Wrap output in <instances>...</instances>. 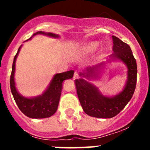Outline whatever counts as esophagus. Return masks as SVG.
<instances>
[{
  "label": "esophagus",
  "instance_id": "esophagus-1",
  "mask_svg": "<svg viewBox=\"0 0 150 150\" xmlns=\"http://www.w3.org/2000/svg\"><path fill=\"white\" fill-rule=\"evenodd\" d=\"M78 76H79V73H78V71H74V79H77Z\"/></svg>",
  "mask_w": 150,
  "mask_h": 150
}]
</instances>
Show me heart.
<instances>
[{
  "instance_id": "heart-1",
  "label": "heart",
  "mask_w": 150,
  "mask_h": 150,
  "mask_svg": "<svg viewBox=\"0 0 150 150\" xmlns=\"http://www.w3.org/2000/svg\"><path fill=\"white\" fill-rule=\"evenodd\" d=\"M98 46V44L97 43H91L86 47V50L87 52H93L96 50Z\"/></svg>"
}]
</instances>
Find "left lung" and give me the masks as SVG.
Listing matches in <instances>:
<instances>
[{
	"label": "left lung",
	"mask_w": 150,
	"mask_h": 150,
	"mask_svg": "<svg viewBox=\"0 0 150 150\" xmlns=\"http://www.w3.org/2000/svg\"><path fill=\"white\" fill-rule=\"evenodd\" d=\"M112 51L110 58L120 59L128 67V81L124 90L113 98L103 96L98 88L85 79H75L76 93L83 110L87 115L93 117L109 119L120 113L133 96L137 83V63L132 51L127 43L112 36ZM101 65V64L99 66ZM95 67L87 69L86 76L94 75ZM80 75L85 76L84 74Z\"/></svg>",
	"instance_id": "1"
}]
</instances>
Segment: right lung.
Listing matches in <instances>:
<instances>
[{
  "instance_id": "obj_1",
  "label": "right lung",
  "mask_w": 150,
  "mask_h": 150,
  "mask_svg": "<svg viewBox=\"0 0 150 150\" xmlns=\"http://www.w3.org/2000/svg\"><path fill=\"white\" fill-rule=\"evenodd\" d=\"M43 34L46 35L57 38L58 35L52 33H46L38 31L36 34ZM29 39V40H30ZM21 46L18 48L16 55L14 57L10 75V89L13 94V98L17 106L24 114L28 117L33 119H43L47 118L56 112L59 106L61 92L62 88V83L64 79H71L74 76V71H68L61 74H55L50 83V86L42 95L34 98H26L18 93L14 82V72H15L16 59L18 54Z\"/></svg>"
}]
</instances>
